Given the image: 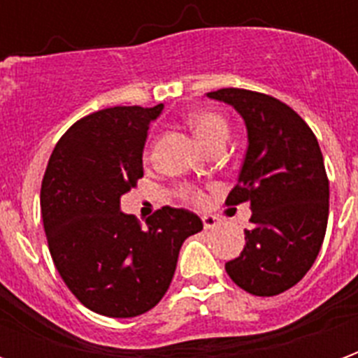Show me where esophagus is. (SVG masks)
Masks as SVG:
<instances>
[{
  "label": "esophagus",
  "instance_id": "1",
  "mask_svg": "<svg viewBox=\"0 0 358 358\" xmlns=\"http://www.w3.org/2000/svg\"><path fill=\"white\" fill-rule=\"evenodd\" d=\"M217 217H213V215H203V226H205V230H213V228H217L218 226Z\"/></svg>",
  "mask_w": 358,
  "mask_h": 358
}]
</instances>
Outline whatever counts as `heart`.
<instances>
[{
  "label": "heart",
  "instance_id": "1",
  "mask_svg": "<svg viewBox=\"0 0 358 358\" xmlns=\"http://www.w3.org/2000/svg\"><path fill=\"white\" fill-rule=\"evenodd\" d=\"M189 126L197 136V140L201 141L205 148H209L210 143L218 140H226L228 138V122L222 115L213 113V110H203V113H195L194 117L189 118ZM184 195L192 201H201V195L197 194L192 187L184 189Z\"/></svg>",
  "mask_w": 358,
  "mask_h": 358
}]
</instances>
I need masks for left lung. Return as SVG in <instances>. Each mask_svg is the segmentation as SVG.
<instances>
[{
    "mask_svg": "<svg viewBox=\"0 0 358 358\" xmlns=\"http://www.w3.org/2000/svg\"><path fill=\"white\" fill-rule=\"evenodd\" d=\"M207 97L232 105L248 128V153L226 203H251L253 228L226 272L248 293L278 295L307 274L322 248L330 201L322 151L307 122L276 97L240 88Z\"/></svg>",
    "mask_w": 358,
    "mask_h": 358,
    "instance_id": "left-lung-1",
    "label": "left lung"
}]
</instances>
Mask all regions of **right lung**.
Returning <instances> with one entry per match:
<instances>
[{"mask_svg": "<svg viewBox=\"0 0 358 358\" xmlns=\"http://www.w3.org/2000/svg\"><path fill=\"white\" fill-rule=\"evenodd\" d=\"M155 107H110L74 122L57 141L40 192L55 268L84 307L110 318L143 315L163 299L186 238L201 218L163 207L145 220L120 210L143 176V145Z\"/></svg>", "mask_w": 358, "mask_h": 358, "instance_id": "1", "label": "right lung"}]
</instances>
